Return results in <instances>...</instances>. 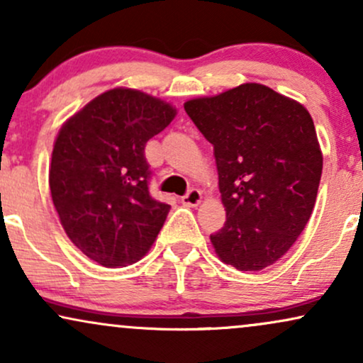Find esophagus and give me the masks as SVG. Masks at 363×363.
<instances>
[{
  "label": "esophagus",
  "instance_id": "34e87169",
  "mask_svg": "<svg viewBox=\"0 0 363 363\" xmlns=\"http://www.w3.org/2000/svg\"><path fill=\"white\" fill-rule=\"evenodd\" d=\"M181 201L182 204L191 206V208H197V206L201 204V201H203V192L199 189H191Z\"/></svg>",
  "mask_w": 363,
  "mask_h": 363
}]
</instances>
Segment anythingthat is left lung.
<instances>
[{
	"mask_svg": "<svg viewBox=\"0 0 363 363\" xmlns=\"http://www.w3.org/2000/svg\"><path fill=\"white\" fill-rule=\"evenodd\" d=\"M184 108L214 147L226 224L211 245L223 263L261 272L288 253L313 211L323 169L313 118L261 84L191 99Z\"/></svg>",
	"mask_w": 363,
	"mask_h": 363,
	"instance_id": "left-lung-1",
	"label": "left lung"
}]
</instances>
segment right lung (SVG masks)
Listing matches in <instances>:
<instances>
[{
  "label": "right lung",
  "instance_id": "right-lung-1",
  "mask_svg": "<svg viewBox=\"0 0 363 363\" xmlns=\"http://www.w3.org/2000/svg\"><path fill=\"white\" fill-rule=\"evenodd\" d=\"M177 116L166 100L117 86L60 127L48 184L70 241L105 268L144 258L171 206L149 194L144 149Z\"/></svg>",
  "mask_w": 363,
  "mask_h": 363
}]
</instances>
